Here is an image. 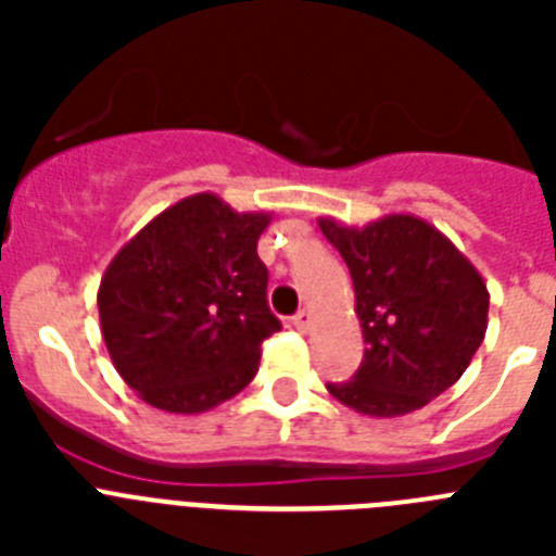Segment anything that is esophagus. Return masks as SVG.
Here are the masks:
<instances>
[{
  "label": "esophagus",
  "mask_w": 556,
  "mask_h": 556,
  "mask_svg": "<svg viewBox=\"0 0 556 556\" xmlns=\"http://www.w3.org/2000/svg\"><path fill=\"white\" fill-rule=\"evenodd\" d=\"M292 323H294V328H298V331L308 333V328H312L314 317H312V312H308V308H303V312H298V314H294V317H292Z\"/></svg>",
  "instance_id": "obj_1"
}]
</instances>
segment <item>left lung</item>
<instances>
[{
  "label": "left lung",
  "instance_id": "obj_1",
  "mask_svg": "<svg viewBox=\"0 0 556 556\" xmlns=\"http://www.w3.org/2000/svg\"><path fill=\"white\" fill-rule=\"evenodd\" d=\"M345 258L367 348L351 381L328 384L348 409L401 417L424 409L468 370L488 331L490 292L448 236L415 214L365 228L320 217Z\"/></svg>",
  "mask_w": 556,
  "mask_h": 556
}]
</instances>
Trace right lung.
<instances>
[{"label":"right lung","instance_id":"1","mask_svg":"<svg viewBox=\"0 0 556 556\" xmlns=\"http://www.w3.org/2000/svg\"><path fill=\"white\" fill-rule=\"evenodd\" d=\"M269 219L200 191L113 255L97 292L102 339L144 404L200 415L253 381L262 342L281 331L255 250Z\"/></svg>","mask_w":556,"mask_h":556}]
</instances>
